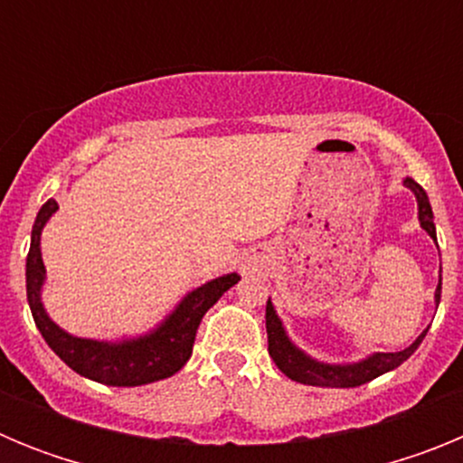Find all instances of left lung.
Segmentation results:
<instances>
[{"label":"left lung","mask_w":463,"mask_h":463,"mask_svg":"<svg viewBox=\"0 0 463 463\" xmlns=\"http://www.w3.org/2000/svg\"><path fill=\"white\" fill-rule=\"evenodd\" d=\"M403 185L415 194L417 199V220H420V227L436 241V224H433V211L431 203H429L427 192L422 190L420 183H415L412 178H403ZM439 248V243H436ZM443 278H439V288L433 294V301H436V308L440 304V285H443ZM424 329L415 341L408 347L399 350V353H373L369 357L359 359V362L350 364H329L320 362V359L310 357L308 353H304L301 347L294 345L292 338L288 336V331L282 326V320L278 317L276 308H273L271 298L267 301V334H269V354L276 362L278 369L288 378L297 380V383L313 384V387H359L364 383H371L378 375L387 373V371H394L396 366L406 362L412 353H415L420 343L427 336Z\"/></svg>","instance_id":"8db88e82"}]
</instances>
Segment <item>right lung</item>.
Segmentation results:
<instances>
[{
	"label": "right lung",
	"instance_id": "1",
	"mask_svg": "<svg viewBox=\"0 0 463 463\" xmlns=\"http://www.w3.org/2000/svg\"><path fill=\"white\" fill-rule=\"evenodd\" d=\"M55 199H48L36 213L32 227L30 255H27V301L36 329L46 338L48 347L67 364L69 369L94 383L110 387H138L155 380L171 378L183 369L192 357L199 322L229 288L241 280L239 273L213 278L194 288L175 304V308L159 322L155 329L141 336L120 338V341H97V338L73 336L51 320L46 306L41 301V289L46 282V267L41 257V232L57 213Z\"/></svg>",
	"mask_w": 463,
	"mask_h": 463
}]
</instances>
